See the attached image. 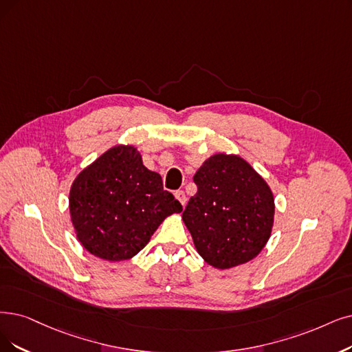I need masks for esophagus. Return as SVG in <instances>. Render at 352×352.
<instances>
[{
	"instance_id": "34e87169",
	"label": "esophagus",
	"mask_w": 352,
	"mask_h": 352,
	"mask_svg": "<svg viewBox=\"0 0 352 352\" xmlns=\"http://www.w3.org/2000/svg\"><path fill=\"white\" fill-rule=\"evenodd\" d=\"M175 196H176V199L182 204V205H186V195H185V192L184 190H176L175 192Z\"/></svg>"
}]
</instances>
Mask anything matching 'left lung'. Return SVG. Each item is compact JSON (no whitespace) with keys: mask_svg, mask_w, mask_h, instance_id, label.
Wrapping results in <instances>:
<instances>
[{"mask_svg":"<svg viewBox=\"0 0 352 352\" xmlns=\"http://www.w3.org/2000/svg\"><path fill=\"white\" fill-rule=\"evenodd\" d=\"M193 182L198 192L182 219L202 258L223 270L258 256L274 218L273 193L264 179L241 157L215 154Z\"/></svg>","mask_w":352,"mask_h":352,"instance_id":"left-lung-1","label":"left lung"}]
</instances>
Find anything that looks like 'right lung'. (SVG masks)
Returning <instances> with one entry per match:
<instances>
[{"label":"right lung","mask_w":352,"mask_h":352,"mask_svg":"<svg viewBox=\"0 0 352 352\" xmlns=\"http://www.w3.org/2000/svg\"><path fill=\"white\" fill-rule=\"evenodd\" d=\"M69 210L78 240L91 254L121 261L144 248L166 217L182 212V205L135 147L116 146L78 175Z\"/></svg>","instance_id":"add662e5"}]
</instances>
